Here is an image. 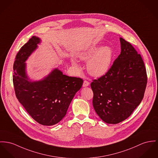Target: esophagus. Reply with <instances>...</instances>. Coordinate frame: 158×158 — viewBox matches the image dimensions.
<instances>
[{"instance_id": "34e87169", "label": "esophagus", "mask_w": 158, "mask_h": 158, "mask_svg": "<svg viewBox=\"0 0 158 158\" xmlns=\"http://www.w3.org/2000/svg\"><path fill=\"white\" fill-rule=\"evenodd\" d=\"M89 82H88L87 81H85L84 82V84H83V86H84V87L88 86H89Z\"/></svg>"}]
</instances>
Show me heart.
I'll use <instances>...</instances> for the list:
<instances>
[{"mask_svg": "<svg viewBox=\"0 0 158 158\" xmlns=\"http://www.w3.org/2000/svg\"><path fill=\"white\" fill-rule=\"evenodd\" d=\"M79 57L81 60L88 61L86 67L91 75L100 77L109 71L113 60L114 51L110 46L101 47L95 44L79 53ZM72 64L75 67H79L76 60H72Z\"/></svg>", "mask_w": 158, "mask_h": 158, "instance_id": "heart-1", "label": "heart"}]
</instances>
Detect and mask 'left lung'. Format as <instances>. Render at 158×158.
<instances>
[{
    "label": "left lung",
    "mask_w": 158,
    "mask_h": 158,
    "mask_svg": "<svg viewBox=\"0 0 158 158\" xmlns=\"http://www.w3.org/2000/svg\"><path fill=\"white\" fill-rule=\"evenodd\" d=\"M121 53L109 71L91 82L93 105L108 124L127 118L141 102L147 77L144 63L131 43L120 38Z\"/></svg>",
    "instance_id": "obj_1"
}]
</instances>
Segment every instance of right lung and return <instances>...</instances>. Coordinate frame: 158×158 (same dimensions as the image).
<instances>
[{"instance_id": "1", "label": "right lung", "mask_w": 158, "mask_h": 158, "mask_svg": "<svg viewBox=\"0 0 158 158\" xmlns=\"http://www.w3.org/2000/svg\"><path fill=\"white\" fill-rule=\"evenodd\" d=\"M40 43V38L33 36L18 52L13 66V84L16 97L31 117L42 125L52 126L65 117L83 80L63 74L58 68L41 80H31L25 62Z\"/></svg>"}]
</instances>
